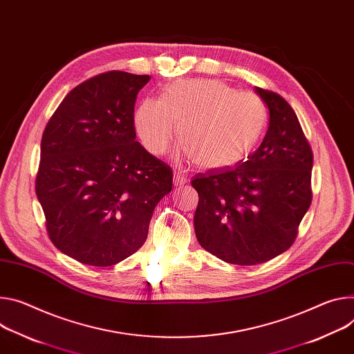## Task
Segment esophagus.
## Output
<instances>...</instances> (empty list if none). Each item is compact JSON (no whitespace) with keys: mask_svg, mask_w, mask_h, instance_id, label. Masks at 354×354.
<instances>
[{"mask_svg":"<svg viewBox=\"0 0 354 354\" xmlns=\"http://www.w3.org/2000/svg\"><path fill=\"white\" fill-rule=\"evenodd\" d=\"M186 183H187V179L185 178V175H182V172H175L174 174V185L176 187H180V186H183Z\"/></svg>","mask_w":354,"mask_h":354,"instance_id":"1","label":"esophagus"}]
</instances>
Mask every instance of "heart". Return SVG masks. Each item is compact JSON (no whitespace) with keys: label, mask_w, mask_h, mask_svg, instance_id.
I'll use <instances>...</instances> for the list:
<instances>
[{"label":"heart","mask_w":354,"mask_h":354,"mask_svg":"<svg viewBox=\"0 0 354 354\" xmlns=\"http://www.w3.org/2000/svg\"><path fill=\"white\" fill-rule=\"evenodd\" d=\"M267 110L259 95L237 93L214 79L179 80L162 99L148 97L138 106L134 124L142 145L164 153L179 141L195 162L209 171L237 165L260 140Z\"/></svg>","instance_id":"obj_1"}]
</instances>
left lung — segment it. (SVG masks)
Instances as JSON below:
<instances>
[{"label":"left lung","mask_w":354,"mask_h":354,"mask_svg":"<svg viewBox=\"0 0 354 354\" xmlns=\"http://www.w3.org/2000/svg\"><path fill=\"white\" fill-rule=\"evenodd\" d=\"M268 109L266 137L236 168L198 174L195 233L217 259L263 264L292 245L312 202L313 153L299 120L279 94L254 87Z\"/></svg>","instance_id":"1"}]
</instances>
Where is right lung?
I'll return each mask as SVG.
<instances>
[{
  "label": "right lung",
  "instance_id": "add662e5",
  "mask_svg": "<svg viewBox=\"0 0 354 354\" xmlns=\"http://www.w3.org/2000/svg\"><path fill=\"white\" fill-rule=\"evenodd\" d=\"M148 75L107 72L75 87L41 142L37 196L52 243L73 260L110 267L142 247L172 169L136 141L134 104Z\"/></svg>",
  "mask_w": 354,
  "mask_h": 354
}]
</instances>
